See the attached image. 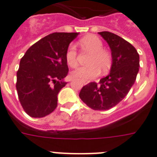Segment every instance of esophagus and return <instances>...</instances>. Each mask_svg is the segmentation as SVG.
<instances>
[{
  "label": "esophagus",
  "mask_w": 157,
  "mask_h": 157,
  "mask_svg": "<svg viewBox=\"0 0 157 157\" xmlns=\"http://www.w3.org/2000/svg\"><path fill=\"white\" fill-rule=\"evenodd\" d=\"M84 84H85V82H84Z\"/></svg>",
  "instance_id": "obj_1"
}]
</instances>
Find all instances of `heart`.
Masks as SVG:
<instances>
[{
	"label": "heart",
	"instance_id": "heart-1",
	"mask_svg": "<svg viewBox=\"0 0 157 157\" xmlns=\"http://www.w3.org/2000/svg\"><path fill=\"white\" fill-rule=\"evenodd\" d=\"M82 49L90 52L87 61L89 66L79 67L71 72L73 78H77L82 81H90L99 75L100 70L105 72L110 69L111 65V54L103 50V43L98 37L94 35H89L80 40ZM66 61L68 66L75 68L78 65L77 52L75 46L71 45L66 52Z\"/></svg>",
	"mask_w": 157,
	"mask_h": 157
}]
</instances>
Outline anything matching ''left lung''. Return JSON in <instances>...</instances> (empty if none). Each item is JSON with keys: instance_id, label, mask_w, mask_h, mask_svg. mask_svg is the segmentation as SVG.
I'll return each instance as SVG.
<instances>
[{"instance_id": "left-lung-1", "label": "left lung", "mask_w": 157, "mask_h": 157, "mask_svg": "<svg viewBox=\"0 0 157 157\" xmlns=\"http://www.w3.org/2000/svg\"><path fill=\"white\" fill-rule=\"evenodd\" d=\"M111 52V71L99 83L90 82L82 87L79 96L85 104L96 111L114 107L134 85L140 67L137 51L131 43L109 31L98 32Z\"/></svg>"}]
</instances>
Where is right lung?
<instances>
[{
  "mask_svg": "<svg viewBox=\"0 0 157 157\" xmlns=\"http://www.w3.org/2000/svg\"><path fill=\"white\" fill-rule=\"evenodd\" d=\"M79 33L55 32L29 48L21 59L17 73V90L24 111L40 118L57 106V96L67 85L66 52Z\"/></svg>",
  "mask_w": 157,
  "mask_h": 157,
  "instance_id": "right-lung-1",
  "label": "right lung"
}]
</instances>
